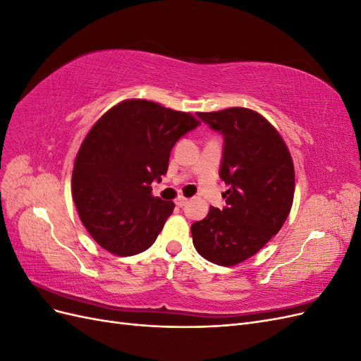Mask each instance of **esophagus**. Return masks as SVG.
<instances>
[{
  "label": "esophagus",
  "instance_id": "34e87169",
  "mask_svg": "<svg viewBox=\"0 0 361 361\" xmlns=\"http://www.w3.org/2000/svg\"><path fill=\"white\" fill-rule=\"evenodd\" d=\"M187 202H188V199H185V197H183V195H179V197L176 199V202H174V203H176V206L182 207V206H185V204H187Z\"/></svg>",
  "mask_w": 361,
  "mask_h": 361
}]
</instances>
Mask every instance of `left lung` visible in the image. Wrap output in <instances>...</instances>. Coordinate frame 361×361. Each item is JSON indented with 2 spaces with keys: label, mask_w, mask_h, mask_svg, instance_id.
<instances>
[{
  "label": "left lung",
  "mask_w": 361,
  "mask_h": 361,
  "mask_svg": "<svg viewBox=\"0 0 361 361\" xmlns=\"http://www.w3.org/2000/svg\"><path fill=\"white\" fill-rule=\"evenodd\" d=\"M223 135L220 178L226 206L191 226L192 244L212 264L232 267L256 255L290 212L295 171L285 141L265 117L248 108L197 113Z\"/></svg>",
  "instance_id": "1"
}]
</instances>
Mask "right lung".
<instances>
[{"instance_id":"add662e5","label":"right lung","mask_w":361,"mask_h":361,"mask_svg":"<svg viewBox=\"0 0 361 361\" xmlns=\"http://www.w3.org/2000/svg\"><path fill=\"white\" fill-rule=\"evenodd\" d=\"M200 122L159 104L129 99L108 110L82 141L72 195L84 227L102 248L134 256L155 243L174 209L152 195L176 141Z\"/></svg>"}]
</instances>
